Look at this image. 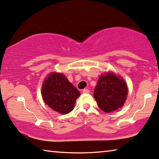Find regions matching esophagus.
I'll return each mask as SVG.
<instances>
[{
    "instance_id": "34e87169",
    "label": "esophagus",
    "mask_w": 159,
    "mask_h": 159,
    "mask_svg": "<svg viewBox=\"0 0 159 159\" xmlns=\"http://www.w3.org/2000/svg\"><path fill=\"white\" fill-rule=\"evenodd\" d=\"M83 93H90V90L89 89H84L82 91Z\"/></svg>"
}]
</instances>
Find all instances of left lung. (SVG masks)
Returning <instances> with one entry per match:
<instances>
[{
  "mask_svg": "<svg viewBox=\"0 0 159 159\" xmlns=\"http://www.w3.org/2000/svg\"><path fill=\"white\" fill-rule=\"evenodd\" d=\"M127 93L125 80L113 73H107L98 79L93 96L103 112H111L123 106Z\"/></svg>",
  "mask_w": 159,
  "mask_h": 159,
  "instance_id": "8db88e82",
  "label": "left lung"
}]
</instances>
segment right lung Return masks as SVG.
<instances>
[{"instance_id": "add662e5", "label": "right lung", "mask_w": 159, "mask_h": 159, "mask_svg": "<svg viewBox=\"0 0 159 159\" xmlns=\"http://www.w3.org/2000/svg\"><path fill=\"white\" fill-rule=\"evenodd\" d=\"M80 95L76 88L59 73H52L42 84V95L44 102L61 114H68L74 110Z\"/></svg>"}]
</instances>
